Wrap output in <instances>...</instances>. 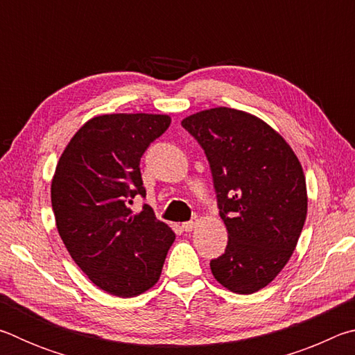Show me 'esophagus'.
Listing matches in <instances>:
<instances>
[{"instance_id":"obj_1","label":"esophagus","mask_w":355,"mask_h":355,"mask_svg":"<svg viewBox=\"0 0 355 355\" xmlns=\"http://www.w3.org/2000/svg\"><path fill=\"white\" fill-rule=\"evenodd\" d=\"M197 224H199V219H197V218H194L189 222H184V224H182L183 232H192L197 227Z\"/></svg>"}]
</instances>
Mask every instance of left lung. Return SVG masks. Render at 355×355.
Instances as JSON below:
<instances>
[{"instance_id":"obj_1","label":"left lung","mask_w":355,"mask_h":355,"mask_svg":"<svg viewBox=\"0 0 355 355\" xmlns=\"http://www.w3.org/2000/svg\"><path fill=\"white\" fill-rule=\"evenodd\" d=\"M211 169L225 252L209 261L227 290L252 294L277 277L307 218V186L291 147L261 119L213 107L183 119Z\"/></svg>"}]
</instances>
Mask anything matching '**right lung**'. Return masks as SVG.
<instances>
[{
  "instance_id": "1",
  "label": "right lung",
  "mask_w": 355,
  "mask_h": 355,
  "mask_svg": "<svg viewBox=\"0 0 355 355\" xmlns=\"http://www.w3.org/2000/svg\"><path fill=\"white\" fill-rule=\"evenodd\" d=\"M163 114H105L76 131L59 158L51 182L56 227L70 257L101 290L133 297L158 282L175 239L148 205L141 158L169 128Z\"/></svg>"
}]
</instances>
